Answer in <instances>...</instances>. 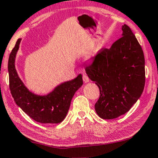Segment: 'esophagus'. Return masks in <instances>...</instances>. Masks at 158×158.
Wrapping results in <instances>:
<instances>
[{
  "instance_id": "esophagus-1",
  "label": "esophagus",
  "mask_w": 158,
  "mask_h": 158,
  "mask_svg": "<svg viewBox=\"0 0 158 158\" xmlns=\"http://www.w3.org/2000/svg\"><path fill=\"white\" fill-rule=\"evenodd\" d=\"M82 79H83V81L85 83H87L89 81V77H87V74H83Z\"/></svg>"
}]
</instances>
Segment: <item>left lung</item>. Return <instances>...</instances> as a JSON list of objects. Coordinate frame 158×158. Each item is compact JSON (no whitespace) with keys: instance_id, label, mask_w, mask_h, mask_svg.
<instances>
[{"instance_id":"1","label":"left lung","mask_w":158,"mask_h":158,"mask_svg":"<svg viewBox=\"0 0 158 158\" xmlns=\"http://www.w3.org/2000/svg\"><path fill=\"white\" fill-rule=\"evenodd\" d=\"M109 49L92 57L85 71L100 89L95 104L98 115L115 119L127 112L141 97L145 85V60L141 47L127 25Z\"/></svg>"}]
</instances>
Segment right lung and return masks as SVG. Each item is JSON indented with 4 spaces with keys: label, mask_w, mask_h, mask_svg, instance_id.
I'll list each match as a JSON object with an SVG mask.
<instances>
[{
    "label": "right lung",
    "mask_w": 158,
    "mask_h": 158,
    "mask_svg": "<svg viewBox=\"0 0 158 158\" xmlns=\"http://www.w3.org/2000/svg\"><path fill=\"white\" fill-rule=\"evenodd\" d=\"M21 40L16 42L8 63L11 95L16 104L35 121L43 124L60 123L66 117L75 93L83 85L82 76L79 74L72 80L60 84L47 95L33 93L21 80L16 70V56Z\"/></svg>",
    "instance_id": "1"
}]
</instances>
